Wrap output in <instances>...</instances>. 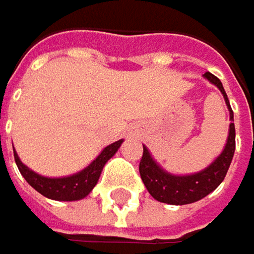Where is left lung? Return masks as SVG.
Returning <instances> with one entry per match:
<instances>
[{"label":"left lung","mask_w":254,"mask_h":254,"mask_svg":"<svg viewBox=\"0 0 254 254\" xmlns=\"http://www.w3.org/2000/svg\"><path fill=\"white\" fill-rule=\"evenodd\" d=\"M204 76L214 84L223 94L225 102L229 109L231 121H234V112L231 109L228 96L223 90V85L217 76H214L210 72H205ZM235 152V126L234 123L229 124V136L226 146L223 152L216 158L214 163H211L205 170L190 175V176H173L167 172H164L149 155L148 149L143 146V155L139 164V173L140 178L146 187L148 192L160 202L175 204V205H184L195 202L205 195H208L211 190H214L225 179L226 172L231 166L232 157Z\"/></svg>","instance_id":"1"}]
</instances>
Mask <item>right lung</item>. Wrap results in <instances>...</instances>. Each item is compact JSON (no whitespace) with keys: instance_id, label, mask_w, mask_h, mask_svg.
I'll list each match as a JSON object with an SVG mask.
<instances>
[{"instance_id":"right-lung-1","label":"right lung","mask_w":254,"mask_h":254,"mask_svg":"<svg viewBox=\"0 0 254 254\" xmlns=\"http://www.w3.org/2000/svg\"><path fill=\"white\" fill-rule=\"evenodd\" d=\"M121 143H123V140L111 143L82 172H79L76 175H72V176H67V178H59V179L44 178V176H40L35 172L29 170L19 160L16 151H14V161L17 164L19 172L25 178V181L34 190H38L40 193H43L44 196H47L50 199H58V201H75V199H81V198L87 196L90 193V190L96 187L103 166L118 151Z\"/></svg>"}]
</instances>
